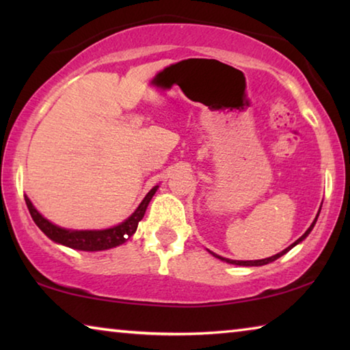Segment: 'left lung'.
Segmentation results:
<instances>
[{
	"mask_svg": "<svg viewBox=\"0 0 350 350\" xmlns=\"http://www.w3.org/2000/svg\"><path fill=\"white\" fill-rule=\"evenodd\" d=\"M319 211H321V206H319ZM319 211H318V215H317V217L313 219V222H312V225L309 228L306 230V233L301 236L299 239H296L292 245H288L287 248H284L282 252H280V253H276V254H273V256H270V258H265V259H254V260H236V259H228V258H224V256H219V254H216V253H213V252H210L213 256L215 258H217V259H221V260H224V262H227V264H233V265H242V267H259V265H265V264H270V262H273V260H276L278 258H281L282 254H286L287 252H290L292 250V248L295 247V245H298L299 242H303L307 236L310 234V232L313 230V227H315V224H317V219H318V216H319Z\"/></svg>",
	"mask_w": 350,
	"mask_h": 350,
	"instance_id": "1",
	"label": "left lung"
}]
</instances>
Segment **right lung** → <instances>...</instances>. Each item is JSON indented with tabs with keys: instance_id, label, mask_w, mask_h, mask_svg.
I'll list each match as a JSON object with an SVG mask.
<instances>
[{
	"instance_id": "add662e5",
	"label": "right lung",
	"mask_w": 350,
	"mask_h": 350,
	"mask_svg": "<svg viewBox=\"0 0 350 350\" xmlns=\"http://www.w3.org/2000/svg\"><path fill=\"white\" fill-rule=\"evenodd\" d=\"M159 185L152 187L150 193L146 194L144 200L139 204L137 208L125 221L114 225V227L103 228V230H72V228H63L58 227V225L52 224L51 221L41 215V213L35 208L31 199L25 196L26 205L29 208V213L33 219V222L37 224V227L43 232L47 238L51 241L57 242V244L74 248V250H81V252H102L108 250V248H114L131 238L137 230L139 222L144 219L145 211L150 205L151 199L154 194H156Z\"/></svg>"
}]
</instances>
